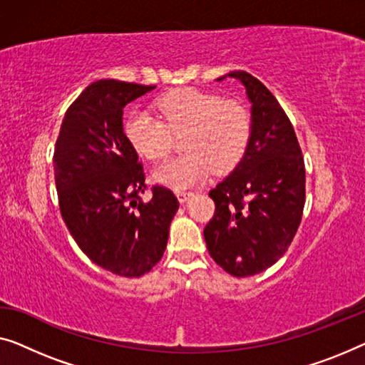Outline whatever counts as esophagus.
<instances>
[{"mask_svg":"<svg viewBox=\"0 0 365 365\" xmlns=\"http://www.w3.org/2000/svg\"><path fill=\"white\" fill-rule=\"evenodd\" d=\"M192 192H183V190H178L177 192V198H178V201H180V203H187L188 201V198L192 197Z\"/></svg>","mask_w":365,"mask_h":365,"instance_id":"1","label":"esophagus"}]
</instances>
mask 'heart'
<instances>
[{"instance_id":"obj_1","label":"heart","mask_w":365,"mask_h":365,"mask_svg":"<svg viewBox=\"0 0 365 365\" xmlns=\"http://www.w3.org/2000/svg\"><path fill=\"white\" fill-rule=\"evenodd\" d=\"M155 110L130 113L124 134L139 155L160 160L170 154L173 135H183V155L155 168L157 182L185 190L208 178L215 168L226 173L246 154L252 135L251 113L236 100L197 88H182L159 98Z\"/></svg>"}]
</instances>
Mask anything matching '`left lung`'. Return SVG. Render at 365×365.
<instances>
[{"label": "left lung", "instance_id": "8db88e82", "mask_svg": "<svg viewBox=\"0 0 365 365\" xmlns=\"http://www.w3.org/2000/svg\"><path fill=\"white\" fill-rule=\"evenodd\" d=\"M241 81L251 101L252 135L241 162L210 192L215 216L203 235L210 255L235 277L274 265L287 252L304 206V162L295 130L275 96L251 73Z\"/></svg>", "mask_w": 365, "mask_h": 365}]
</instances>
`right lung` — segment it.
I'll list each match as a JSON object with an SVG mask.
<instances>
[{
    "instance_id": "1",
    "label": "right lung",
    "mask_w": 365,
    "mask_h": 365,
    "mask_svg": "<svg viewBox=\"0 0 365 365\" xmlns=\"http://www.w3.org/2000/svg\"><path fill=\"white\" fill-rule=\"evenodd\" d=\"M155 86L98 80L65 113L53 150L58 206L75 242L121 277L148 274L164 255L178 200L148 188L138 152L123 130V108Z\"/></svg>"
}]
</instances>
